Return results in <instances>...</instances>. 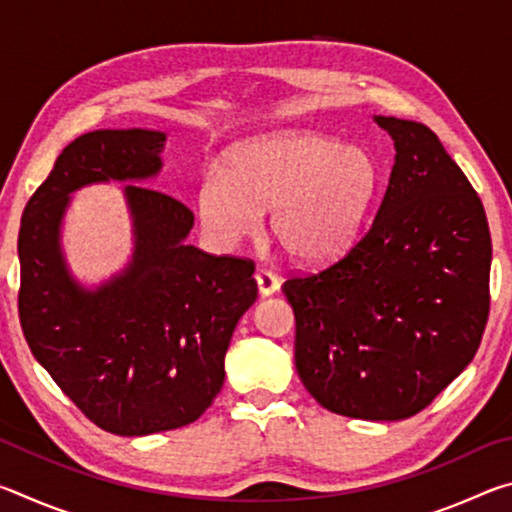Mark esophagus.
<instances>
[{"label":"esophagus","instance_id":"esophagus-1","mask_svg":"<svg viewBox=\"0 0 512 512\" xmlns=\"http://www.w3.org/2000/svg\"><path fill=\"white\" fill-rule=\"evenodd\" d=\"M255 280H257V289L262 296H271L277 289H280V280H277V275L266 271V268H259L255 273Z\"/></svg>","mask_w":512,"mask_h":512}]
</instances>
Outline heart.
Wrapping results in <instances>:
<instances>
[{
    "instance_id": "obj_1",
    "label": "heart",
    "mask_w": 512,
    "mask_h": 512,
    "mask_svg": "<svg viewBox=\"0 0 512 512\" xmlns=\"http://www.w3.org/2000/svg\"><path fill=\"white\" fill-rule=\"evenodd\" d=\"M379 187V164L363 146L311 131H282L237 146L225 176L207 173L196 192L203 228L223 244L259 228L271 210V235L293 262L316 266L341 255Z\"/></svg>"
}]
</instances>
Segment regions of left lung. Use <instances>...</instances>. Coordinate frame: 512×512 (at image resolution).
I'll list each match as a JSON object with an SVG mask.
<instances>
[{"label":"left lung","instance_id":"left-lung-1","mask_svg":"<svg viewBox=\"0 0 512 512\" xmlns=\"http://www.w3.org/2000/svg\"><path fill=\"white\" fill-rule=\"evenodd\" d=\"M395 164L375 219L282 293L296 314V370L327 411L404 420L452 384L490 314L492 241L479 194L436 133L375 117Z\"/></svg>","mask_w":512,"mask_h":512}]
</instances>
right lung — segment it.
<instances>
[{"mask_svg": "<svg viewBox=\"0 0 512 512\" xmlns=\"http://www.w3.org/2000/svg\"><path fill=\"white\" fill-rule=\"evenodd\" d=\"M158 131H92L58 155L24 207L17 314L33 357L88 420L117 436L192 424L219 395L225 350L257 300L255 264L185 244L194 214L158 189L126 185L133 264L99 291L67 275L58 225L67 194L160 169Z\"/></svg>", "mask_w": 512, "mask_h": 512, "instance_id": "obj_1", "label": "right lung"}]
</instances>
